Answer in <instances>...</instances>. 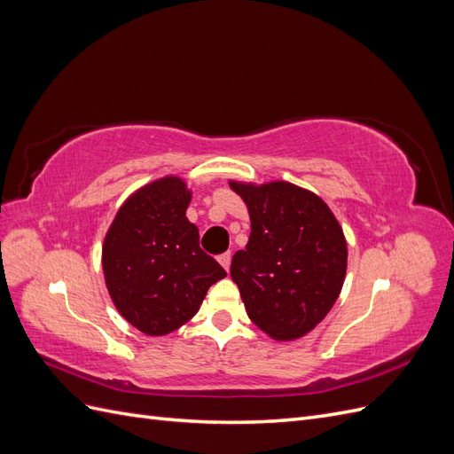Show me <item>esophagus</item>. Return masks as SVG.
Listing matches in <instances>:
<instances>
[{"instance_id": "34e87169", "label": "esophagus", "mask_w": 454, "mask_h": 454, "mask_svg": "<svg viewBox=\"0 0 454 454\" xmlns=\"http://www.w3.org/2000/svg\"><path fill=\"white\" fill-rule=\"evenodd\" d=\"M217 261H219V263H222V267H223L225 270H229V267H231V252L222 254V255L217 257Z\"/></svg>"}]
</instances>
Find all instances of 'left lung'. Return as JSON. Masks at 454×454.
I'll return each mask as SVG.
<instances>
[{
  "mask_svg": "<svg viewBox=\"0 0 454 454\" xmlns=\"http://www.w3.org/2000/svg\"><path fill=\"white\" fill-rule=\"evenodd\" d=\"M252 232L231 261L250 320L274 340L310 333L332 310L347 277V239L332 208L290 182L229 180Z\"/></svg>",
  "mask_w": 454,
  "mask_h": 454,
  "instance_id": "obj_1",
  "label": "left lung"
}]
</instances>
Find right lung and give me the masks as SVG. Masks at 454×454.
<instances>
[{"label": "right lung", "mask_w": 454, "mask_h": 454, "mask_svg": "<svg viewBox=\"0 0 454 454\" xmlns=\"http://www.w3.org/2000/svg\"><path fill=\"white\" fill-rule=\"evenodd\" d=\"M191 189L164 176L121 204L102 244L106 287L115 309L149 337L176 332L200 309L212 284L227 277L200 250L185 212Z\"/></svg>", "instance_id": "1"}]
</instances>
